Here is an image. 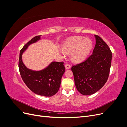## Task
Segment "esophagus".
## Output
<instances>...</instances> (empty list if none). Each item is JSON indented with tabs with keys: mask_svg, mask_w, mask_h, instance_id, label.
I'll list each match as a JSON object with an SVG mask.
<instances>
[{
	"mask_svg": "<svg viewBox=\"0 0 127 127\" xmlns=\"http://www.w3.org/2000/svg\"><path fill=\"white\" fill-rule=\"evenodd\" d=\"M70 64H65V68H66V69H69L70 68Z\"/></svg>",
	"mask_w": 127,
	"mask_h": 127,
	"instance_id": "34e87169",
	"label": "esophagus"
}]
</instances>
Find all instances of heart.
Returning <instances> with one entry per match:
<instances>
[{
	"label": "heart",
	"instance_id": "obj_1",
	"mask_svg": "<svg viewBox=\"0 0 127 127\" xmlns=\"http://www.w3.org/2000/svg\"><path fill=\"white\" fill-rule=\"evenodd\" d=\"M92 47V42L82 37H75L68 40L63 45V50L66 52L72 53V59L80 61L88 55Z\"/></svg>",
	"mask_w": 127,
	"mask_h": 127
}]
</instances>
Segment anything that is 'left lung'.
<instances>
[{
  "label": "left lung",
  "mask_w": 127,
  "mask_h": 127,
  "mask_svg": "<svg viewBox=\"0 0 127 127\" xmlns=\"http://www.w3.org/2000/svg\"><path fill=\"white\" fill-rule=\"evenodd\" d=\"M93 53L83 62L72 65L71 70L77 90L83 95L94 94L104 85L109 78L112 52L101 37L95 35Z\"/></svg>",
  "instance_id": "left-lung-1"
}]
</instances>
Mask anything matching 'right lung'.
Masks as SVG:
<instances>
[{
	"label": "right lung",
	"instance_id": "right-lung-1",
	"mask_svg": "<svg viewBox=\"0 0 127 127\" xmlns=\"http://www.w3.org/2000/svg\"><path fill=\"white\" fill-rule=\"evenodd\" d=\"M40 39V35L34 37L21 50L19 70L23 80L31 91L37 95L50 97L59 91L61 78L65 71L64 62H52L44 70L34 71L27 68L22 60V54L28 46Z\"/></svg>",
	"mask_w": 127,
	"mask_h": 127
}]
</instances>
